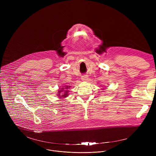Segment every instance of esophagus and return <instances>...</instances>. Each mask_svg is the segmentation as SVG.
Listing matches in <instances>:
<instances>
[{"instance_id":"1","label":"esophagus","mask_w":156,"mask_h":156,"mask_svg":"<svg viewBox=\"0 0 156 156\" xmlns=\"http://www.w3.org/2000/svg\"><path fill=\"white\" fill-rule=\"evenodd\" d=\"M81 80H83V81H86L87 80V76H86V75H83V76H81Z\"/></svg>"}]
</instances>
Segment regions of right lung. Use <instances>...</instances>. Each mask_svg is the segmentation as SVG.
Wrapping results in <instances>:
<instances>
[{"label":"right lung","instance_id":"obj_1","mask_svg":"<svg viewBox=\"0 0 156 156\" xmlns=\"http://www.w3.org/2000/svg\"><path fill=\"white\" fill-rule=\"evenodd\" d=\"M66 88H62V90H60V91H59V94H60L62 91H63V93L62 94H63V95H58V96H60V98H65V97H66V96H68V93H67L69 91H67V90H67V89L69 88L68 86H66Z\"/></svg>","mask_w":156,"mask_h":156}]
</instances>
